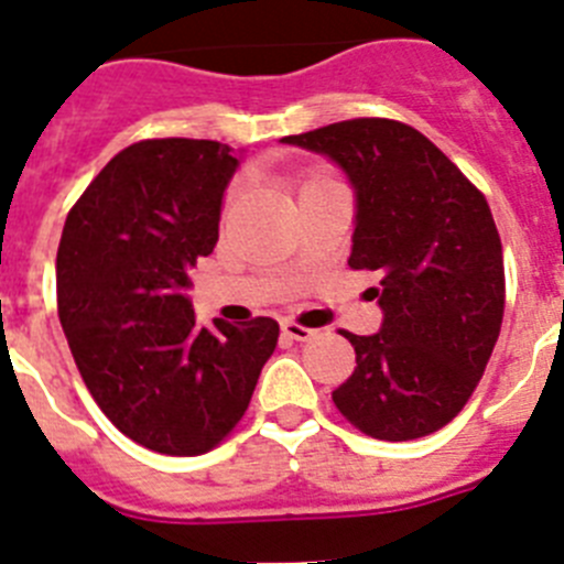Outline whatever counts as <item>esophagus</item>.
Here are the masks:
<instances>
[{
    "mask_svg": "<svg viewBox=\"0 0 564 564\" xmlns=\"http://www.w3.org/2000/svg\"><path fill=\"white\" fill-rule=\"evenodd\" d=\"M283 334H286L289 339H297V343H306V339H312L314 334V328H306V326H301V323H294V319H283Z\"/></svg>",
    "mask_w": 564,
    "mask_h": 564,
    "instance_id": "34e87169",
    "label": "esophagus"
}]
</instances>
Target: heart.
<instances>
[{"label": "heart", "instance_id": "1", "mask_svg": "<svg viewBox=\"0 0 564 564\" xmlns=\"http://www.w3.org/2000/svg\"><path fill=\"white\" fill-rule=\"evenodd\" d=\"M328 180H334V176H328L326 171H312V174H306V176H303V180H301V191H303V187L317 185V182H328ZM236 194H238V185L230 191V199H232V196H236Z\"/></svg>", "mask_w": 564, "mask_h": 564}]
</instances>
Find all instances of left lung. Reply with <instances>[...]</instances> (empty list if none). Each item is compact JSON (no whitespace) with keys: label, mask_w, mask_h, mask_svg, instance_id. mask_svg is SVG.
Returning a JSON list of instances; mask_svg holds the SVG:
<instances>
[{"label":"left lung","mask_w":564,"mask_h":564,"mask_svg":"<svg viewBox=\"0 0 564 564\" xmlns=\"http://www.w3.org/2000/svg\"><path fill=\"white\" fill-rule=\"evenodd\" d=\"M283 143L326 154L357 191L348 267L379 275L370 289L382 328L343 332L357 368L332 393L354 427L413 441L455 419L478 388L506 306L503 247L489 202L413 126L354 118Z\"/></svg>","instance_id":"left-lung-1"}]
</instances>
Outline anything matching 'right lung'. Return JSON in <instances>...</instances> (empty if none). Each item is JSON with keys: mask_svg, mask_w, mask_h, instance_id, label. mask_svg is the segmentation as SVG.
Segmentation results:
<instances>
[{"mask_svg": "<svg viewBox=\"0 0 564 564\" xmlns=\"http://www.w3.org/2000/svg\"><path fill=\"white\" fill-rule=\"evenodd\" d=\"M238 160L216 140H140L75 202L55 258L58 317L106 419L145 449L202 455L247 413L278 323H196L187 272L219 241Z\"/></svg>", "mask_w": 564, "mask_h": 564, "instance_id": "right-lung-1", "label": "right lung"}]
</instances>
